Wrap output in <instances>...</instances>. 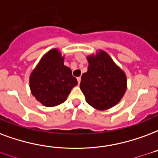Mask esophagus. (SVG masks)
I'll return each instance as SVG.
<instances>
[{
  "label": "esophagus",
  "mask_w": 158,
  "mask_h": 158,
  "mask_svg": "<svg viewBox=\"0 0 158 158\" xmlns=\"http://www.w3.org/2000/svg\"><path fill=\"white\" fill-rule=\"evenodd\" d=\"M77 80H78V84H80V81H81V77H78L77 78Z\"/></svg>",
  "instance_id": "1"
}]
</instances>
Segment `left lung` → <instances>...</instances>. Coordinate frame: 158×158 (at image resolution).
<instances>
[{"label": "left lung", "instance_id": "1", "mask_svg": "<svg viewBox=\"0 0 158 158\" xmlns=\"http://www.w3.org/2000/svg\"><path fill=\"white\" fill-rule=\"evenodd\" d=\"M88 71L83 73L80 89L89 106L99 110L121 101L127 88V75L104 50L87 56Z\"/></svg>", "mask_w": 158, "mask_h": 158}]
</instances>
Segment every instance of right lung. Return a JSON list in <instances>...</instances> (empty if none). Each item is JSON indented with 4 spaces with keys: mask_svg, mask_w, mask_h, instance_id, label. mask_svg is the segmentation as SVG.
Here are the masks:
<instances>
[{
    "mask_svg": "<svg viewBox=\"0 0 158 158\" xmlns=\"http://www.w3.org/2000/svg\"><path fill=\"white\" fill-rule=\"evenodd\" d=\"M64 62V56L60 51L52 48L42 57L31 71L29 78L31 93L43 106L52 107L60 105L78 85L72 70Z\"/></svg>",
    "mask_w": 158,
    "mask_h": 158,
    "instance_id": "1",
    "label": "right lung"
}]
</instances>
